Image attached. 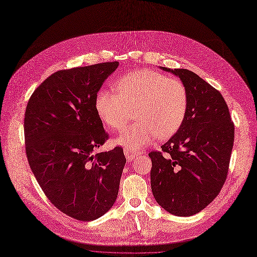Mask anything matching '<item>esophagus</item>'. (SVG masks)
<instances>
[{
	"instance_id": "1",
	"label": "esophagus",
	"mask_w": 257,
	"mask_h": 257,
	"mask_svg": "<svg viewBox=\"0 0 257 257\" xmlns=\"http://www.w3.org/2000/svg\"><path fill=\"white\" fill-rule=\"evenodd\" d=\"M124 154H125L126 159H127L128 162H131L136 157V153H134V152H132L130 150H127V149L124 150Z\"/></svg>"
}]
</instances>
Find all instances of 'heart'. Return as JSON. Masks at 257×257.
<instances>
[{
	"label": "heart",
	"instance_id": "b5f03b06",
	"mask_svg": "<svg viewBox=\"0 0 257 257\" xmlns=\"http://www.w3.org/2000/svg\"><path fill=\"white\" fill-rule=\"evenodd\" d=\"M111 90H99L94 100L100 120L110 129H122L135 108L136 122L125 128L115 143L134 151L151 144L155 137L165 139L181 126L189 105L183 82L161 73L142 69L130 72Z\"/></svg>",
	"mask_w": 257,
	"mask_h": 257
}]
</instances>
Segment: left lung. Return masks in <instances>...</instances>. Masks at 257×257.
<instances>
[{"instance_id": "obj_1", "label": "left lung", "mask_w": 257, "mask_h": 257, "mask_svg": "<svg viewBox=\"0 0 257 257\" xmlns=\"http://www.w3.org/2000/svg\"><path fill=\"white\" fill-rule=\"evenodd\" d=\"M179 77L189 105L177 132L151 152V186L157 203L176 216L199 213L219 194L226 179L235 126L220 92L197 74L161 67Z\"/></svg>"}]
</instances>
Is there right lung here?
Returning <instances> with one entry per match:
<instances>
[{
  "instance_id": "add662e5",
  "label": "right lung",
  "mask_w": 257,
  "mask_h": 257,
  "mask_svg": "<svg viewBox=\"0 0 257 257\" xmlns=\"http://www.w3.org/2000/svg\"><path fill=\"white\" fill-rule=\"evenodd\" d=\"M119 62L58 71L32 94L25 113L30 167L50 202L82 221L106 213L118 197L126 158L121 147L94 154L107 141L94 100Z\"/></svg>"
}]
</instances>
